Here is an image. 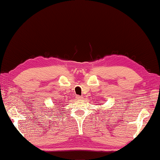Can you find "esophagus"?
Instances as JSON below:
<instances>
[{"mask_svg": "<svg viewBox=\"0 0 160 160\" xmlns=\"http://www.w3.org/2000/svg\"><path fill=\"white\" fill-rule=\"evenodd\" d=\"M76 98H77V100H82L83 98L82 96H76Z\"/></svg>", "mask_w": 160, "mask_h": 160, "instance_id": "obj_1", "label": "esophagus"}]
</instances>
